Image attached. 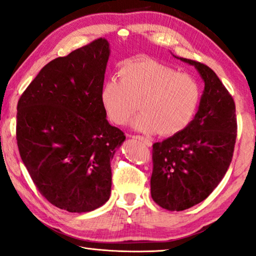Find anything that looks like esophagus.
Returning a JSON list of instances; mask_svg holds the SVG:
<instances>
[{
	"label": "esophagus",
	"instance_id": "1",
	"mask_svg": "<svg viewBox=\"0 0 256 256\" xmlns=\"http://www.w3.org/2000/svg\"><path fill=\"white\" fill-rule=\"evenodd\" d=\"M130 138H136V140H140V141H142L143 143H144V144H146V146H152V142L150 141L149 138H143V136H141V135H132Z\"/></svg>",
	"mask_w": 256,
	"mask_h": 256
}]
</instances>
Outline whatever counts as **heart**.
I'll use <instances>...</instances> for the list:
<instances>
[{
    "label": "heart",
    "mask_w": 256,
    "mask_h": 256,
    "mask_svg": "<svg viewBox=\"0 0 256 256\" xmlns=\"http://www.w3.org/2000/svg\"><path fill=\"white\" fill-rule=\"evenodd\" d=\"M101 88V102L110 121L124 124L142 110L132 127L142 132L172 136L191 124L202 100L198 80L188 73L148 58L130 60Z\"/></svg>",
    "instance_id": "1"
}]
</instances>
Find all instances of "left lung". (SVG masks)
Segmentation results:
<instances>
[{
	"label": "left lung",
	"instance_id": "obj_1",
	"mask_svg": "<svg viewBox=\"0 0 256 256\" xmlns=\"http://www.w3.org/2000/svg\"><path fill=\"white\" fill-rule=\"evenodd\" d=\"M178 59L197 68L205 87L191 124L152 144V197L169 211L190 208L218 186L232 162L238 129L236 104L213 70Z\"/></svg>",
	"mask_w": 256,
	"mask_h": 256
}]
</instances>
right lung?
I'll return each instance as SVG.
<instances>
[{
	"label": "right lung",
	"mask_w": 256,
	"mask_h": 256,
	"mask_svg": "<svg viewBox=\"0 0 256 256\" xmlns=\"http://www.w3.org/2000/svg\"><path fill=\"white\" fill-rule=\"evenodd\" d=\"M110 54L99 38L54 59L17 104L20 158L40 194L68 212H90L110 199V160L126 140L101 102Z\"/></svg>",
	"instance_id": "obj_1"
}]
</instances>
